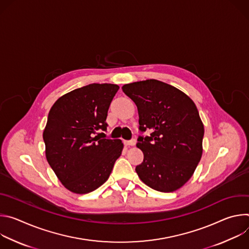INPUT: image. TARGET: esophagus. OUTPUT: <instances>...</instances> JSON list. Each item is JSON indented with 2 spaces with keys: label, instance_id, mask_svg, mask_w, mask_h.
<instances>
[{
  "label": "esophagus",
  "instance_id": "1",
  "mask_svg": "<svg viewBox=\"0 0 249 249\" xmlns=\"http://www.w3.org/2000/svg\"><path fill=\"white\" fill-rule=\"evenodd\" d=\"M125 144H126V146H135L136 145V140L132 139L130 141H125Z\"/></svg>",
  "mask_w": 249,
  "mask_h": 249
}]
</instances>
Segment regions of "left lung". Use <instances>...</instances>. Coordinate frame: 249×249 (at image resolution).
I'll use <instances>...</instances> for the list:
<instances>
[{"mask_svg": "<svg viewBox=\"0 0 249 249\" xmlns=\"http://www.w3.org/2000/svg\"><path fill=\"white\" fill-rule=\"evenodd\" d=\"M137 105L140 130L137 148L144 160L136 166L140 179L160 192H173L193 175L203 153L204 125L193 100L170 85L146 80L124 85Z\"/></svg>", "mask_w": 249, "mask_h": 249, "instance_id": "left-lung-1", "label": "left lung"}]
</instances>
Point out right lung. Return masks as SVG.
<instances>
[{
    "mask_svg": "<svg viewBox=\"0 0 249 249\" xmlns=\"http://www.w3.org/2000/svg\"><path fill=\"white\" fill-rule=\"evenodd\" d=\"M119 89L113 84H90L52 105L43 131L48 163L66 189L89 193L101 186L121 156L119 139H105L109 105Z\"/></svg>",
    "mask_w": 249,
    "mask_h": 249,
    "instance_id": "add662e5",
    "label": "right lung"
}]
</instances>
